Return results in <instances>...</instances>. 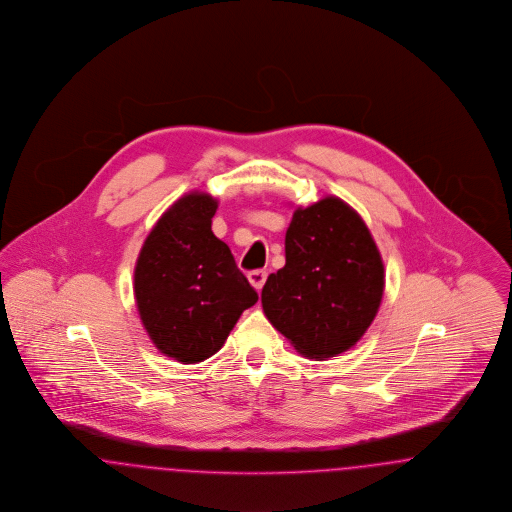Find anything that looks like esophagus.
Listing matches in <instances>:
<instances>
[{"label":"esophagus","mask_w":512,"mask_h":512,"mask_svg":"<svg viewBox=\"0 0 512 512\" xmlns=\"http://www.w3.org/2000/svg\"><path fill=\"white\" fill-rule=\"evenodd\" d=\"M266 279H268V273H266L264 269H256V271H250V273H248V281H250V285H252L258 293L262 291Z\"/></svg>","instance_id":"esophagus-1"}]
</instances>
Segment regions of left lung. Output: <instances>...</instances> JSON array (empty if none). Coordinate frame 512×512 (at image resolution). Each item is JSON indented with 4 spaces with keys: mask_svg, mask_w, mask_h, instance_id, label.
I'll return each instance as SVG.
<instances>
[{
    "mask_svg": "<svg viewBox=\"0 0 512 512\" xmlns=\"http://www.w3.org/2000/svg\"><path fill=\"white\" fill-rule=\"evenodd\" d=\"M383 287V260L370 229L341 198L325 196L296 208L285 235V266L269 275L262 306L300 354L325 360L360 341Z\"/></svg>",
    "mask_w": 512,
    "mask_h": 512,
    "instance_id": "1",
    "label": "left lung"
}]
</instances>
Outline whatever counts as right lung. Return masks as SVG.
<instances>
[{
  "mask_svg": "<svg viewBox=\"0 0 512 512\" xmlns=\"http://www.w3.org/2000/svg\"><path fill=\"white\" fill-rule=\"evenodd\" d=\"M216 210L214 196L185 194L158 219L136 260L142 325L160 352L183 364L216 354L258 300L229 246L212 233Z\"/></svg>",
  "mask_w": 512,
  "mask_h": 512,
  "instance_id": "right-lung-1",
  "label": "right lung"
}]
</instances>
